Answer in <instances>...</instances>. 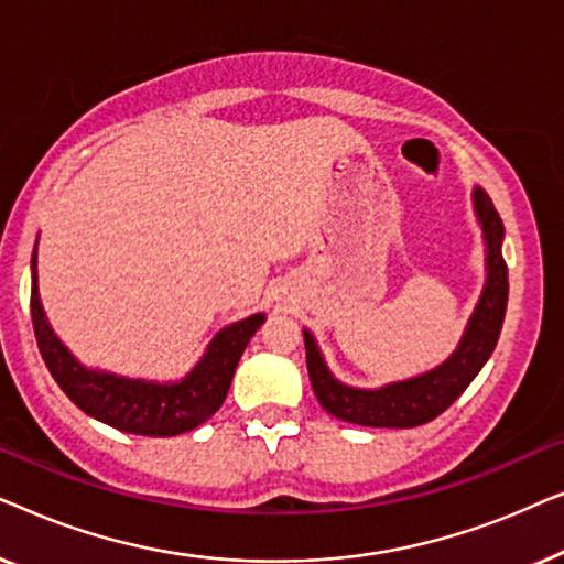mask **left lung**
Segmentation results:
<instances>
[{"label":"left lung","instance_id":"8db88e82","mask_svg":"<svg viewBox=\"0 0 564 564\" xmlns=\"http://www.w3.org/2000/svg\"><path fill=\"white\" fill-rule=\"evenodd\" d=\"M473 205L477 223L482 228L485 241V288L480 292L473 315H469L465 334L457 349L442 365L429 372L408 377V380L388 382L382 388H351L336 380L326 359L318 349V341L311 330L303 328L307 375L318 403L336 419L372 429H413L442 415L477 372L490 359L496 349L500 328H503L508 305V267L503 261V220L492 199L482 187L473 189Z\"/></svg>","mask_w":564,"mask_h":564}]
</instances>
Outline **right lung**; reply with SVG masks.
I'll return each instance as SVG.
<instances>
[{"label":"right lung","mask_w":564,"mask_h":564,"mask_svg":"<svg viewBox=\"0 0 564 564\" xmlns=\"http://www.w3.org/2000/svg\"><path fill=\"white\" fill-rule=\"evenodd\" d=\"M30 269H33L30 313H33L37 349L43 354L45 367L76 408L107 426L126 431V434L176 436L203 426L223 405L238 359L249 346L251 336L267 321L264 313H253L249 318L220 328L197 365L182 380L159 382L122 377L105 372V369L84 367L51 328L41 303V292H37V243Z\"/></svg>","instance_id":"right-lung-1"}]
</instances>
